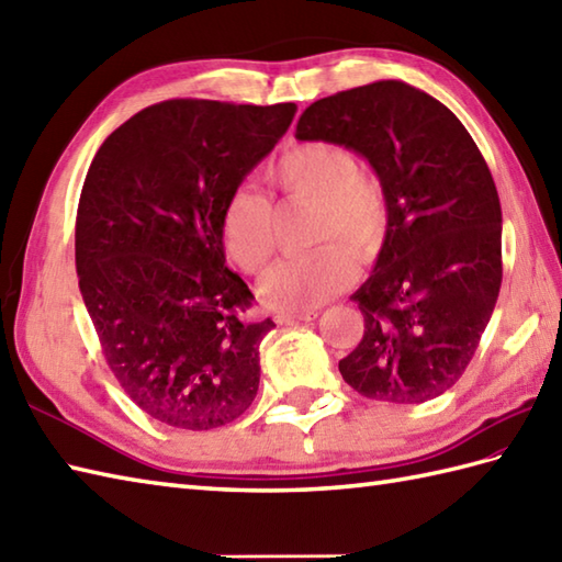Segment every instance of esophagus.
I'll use <instances>...</instances> for the list:
<instances>
[{"instance_id": "esophagus-1", "label": "esophagus", "mask_w": 562, "mask_h": 562, "mask_svg": "<svg viewBox=\"0 0 562 562\" xmlns=\"http://www.w3.org/2000/svg\"><path fill=\"white\" fill-rule=\"evenodd\" d=\"M316 316L318 312H288V314H278L274 321H278V324H300V321H312Z\"/></svg>"}]
</instances>
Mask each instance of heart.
I'll list each match as a JSON object with an SVG mask.
<instances>
[{
	"instance_id": "heart-1",
	"label": "heart",
	"mask_w": 562,
	"mask_h": 562,
	"mask_svg": "<svg viewBox=\"0 0 562 562\" xmlns=\"http://www.w3.org/2000/svg\"><path fill=\"white\" fill-rule=\"evenodd\" d=\"M268 181L284 198L314 202L308 254L284 258L258 282L260 302L274 312H306L328 302L355 280V257L369 260L384 244L386 193L376 178L360 171L357 154L333 142L294 145L268 169ZM226 254L238 268L260 270L274 254V214L266 195L236 188L220 220ZM326 237H340L353 250Z\"/></svg>"
}]
</instances>
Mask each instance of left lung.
Wrapping results in <instances>:
<instances>
[{
    "mask_svg": "<svg viewBox=\"0 0 562 562\" xmlns=\"http://www.w3.org/2000/svg\"><path fill=\"white\" fill-rule=\"evenodd\" d=\"M296 139L360 154L386 193L389 226L352 300L360 345L340 360L367 398L441 396L469 367L503 282V210L483 154L445 103L398 79L308 105Z\"/></svg>",
    "mask_w": 562,
    "mask_h": 562,
    "instance_id": "left-lung-1",
    "label": "left lung"
}]
</instances>
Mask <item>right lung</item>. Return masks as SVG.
Wrapping results in <instances>:
<instances>
[{"instance_id": "right-lung-1", "label": "right lung", "mask_w": 562, "mask_h": 562, "mask_svg": "<svg viewBox=\"0 0 562 562\" xmlns=\"http://www.w3.org/2000/svg\"><path fill=\"white\" fill-rule=\"evenodd\" d=\"M294 103L164 101L93 157L77 210L79 290L111 372L154 420L214 429L254 403L270 318H244L226 200L288 133Z\"/></svg>"}]
</instances>
